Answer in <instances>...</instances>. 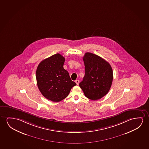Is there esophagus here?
Returning a JSON list of instances; mask_svg holds the SVG:
<instances>
[{
    "mask_svg": "<svg viewBox=\"0 0 149 149\" xmlns=\"http://www.w3.org/2000/svg\"><path fill=\"white\" fill-rule=\"evenodd\" d=\"M76 84H77V85L78 84H79V80H75Z\"/></svg>",
    "mask_w": 149,
    "mask_h": 149,
    "instance_id": "34e87169",
    "label": "esophagus"
}]
</instances>
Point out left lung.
I'll list each match as a JSON object with an SVG mask.
<instances>
[{"label": "left lung", "instance_id": "left-lung-1", "mask_svg": "<svg viewBox=\"0 0 149 149\" xmlns=\"http://www.w3.org/2000/svg\"><path fill=\"white\" fill-rule=\"evenodd\" d=\"M83 60L85 75L79 86L88 99H100L111 88L113 77L112 68L103 58L89 52L85 53Z\"/></svg>", "mask_w": 149, "mask_h": 149}]
</instances>
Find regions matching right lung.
<instances>
[{"mask_svg":"<svg viewBox=\"0 0 149 149\" xmlns=\"http://www.w3.org/2000/svg\"><path fill=\"white\" fill-rule=\"evenodd\" d=\"M65 58L59 53L41 61L37 68V84L43 96L52 102L65 98L76 85L63 68Z\"/></svg>","mask_w":149,"mask_h":149,"instance_id":"obj_1","label":"right lung"}]
</instances>
